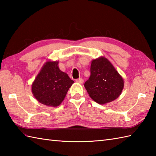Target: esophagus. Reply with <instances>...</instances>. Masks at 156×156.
<instances>
[{
  "label": "esophagus",
  "instance_id": "34e87169",
  "mask_svg": "<svg viewBox=\"0 0 156 156\" xmlns=\"http://www.w3.org/2000/svg\"><path fill=\"white\" fill-rule=\"evenodd\" d=\"M76 82H78V83H80L82 84L84 82V80L82 78H78V79H76Z\"/></svg>",
  "mask_w": 156,
  "mask_h": 156
}]
</instances>
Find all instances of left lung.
Listing matches in <instances>:
<instances>
[{"label":"left lung","mask_w":156,"mask_h":156,"mask_svg":"<svg viewBox=\"0 0 156 156\" xmlns=\"http://www.w3.org/2000/svg\"><path fill=\"white\" fill-rule=\"evenodd\" d=\"M124 82L111 62L101 57L91 63L90 76L84 87L92 100L103 105L115 100L123 89Z\"/></svg>","instance_id":"obj_1"}]
</instances>
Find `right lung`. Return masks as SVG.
Wrapping results in <instances>:
<instances>
[{
  "label": "right lung",
  "instance_id": "obj_1",
  "mask_svg": "<svg viewBox=\"0 0 156 156\" xmlns=\"http://www.w3.org/2000/svg\"><path fill=\"white\" fill-rule=\"evenodd\" d=\"M58 62H48L32 84L37 100L46 106L58 107L62 103L74 81L58 68Z\"/></svg>",
  "mask_w": 156,
  "mask_h": 156
}]
</instances>
